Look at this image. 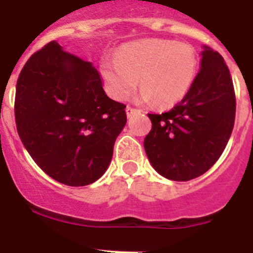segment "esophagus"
<instances>
[{
  "instance_id": "esophagus-1",
  "label": "esophagus",
  "mask_w": 253,
  "mask_h": 253,
  "mask_svg": "<svg viewBox=\"0 0 253 253\" xmlns=\"http://www.w3.org/2000/svg\"><path fill=\"white\" fill-rule=\"evenodd\" d=\"M136 113H139V110H137V109H133V108H131V107L126 108V114H127V117H128V118H130L131 116H133V114H136Z\"/></svg>"
}]
</instances>
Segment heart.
Wrapping results in <instances>:
<instances>
[{
	"mask_svg": "<svg viewBox=\"0 0 253 253\" xmlns=\"http://www.w3.org/2000/svg\"><path fill=\"white\" fill-rule=\"evenodd\" d=\"M198 71V56L190 44L169 40H143L123 44L114 60H104V87L116 100H126L139 84V100L172 107L186 96Z\"/></svg>",
	"mask_w": 253,
	"mask_h": 253,
	"instance_id": "1",
	"label": "heart"
}]
</instances>
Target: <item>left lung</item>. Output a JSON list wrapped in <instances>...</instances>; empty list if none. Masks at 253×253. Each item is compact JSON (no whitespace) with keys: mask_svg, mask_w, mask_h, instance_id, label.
Wrapping results in <instances>:
<instances>
[{"mask_svg":"<svg viewBox=\"0 0 253 253\" xmlns=\"http://www.w3.org/2000/svg\"><path fill=\"white\" fill-rule=\"evenodd\" d=\"M199 68L192 88L173 109L148 114L152 130L144 139L146 156L159 175L173 181L209 171L234 127V87L224 59L203 46Z\"/></svg>","mask_w":253,"mask_h":253,"instance_id":"left-lung-1","label":"left lung"}]
</instances>
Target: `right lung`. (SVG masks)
<instances>
[{"label":"right lung","mask_w":253,"mask_h":253,"mask_svg":"<svg viewBox=\"0 0 253 253\" xmlns=\"http://www.w3.org/2000/svg\"><path fill=\"white\" fill-rule=\"evenodd\" d=\"M125 108L107 96L92 63L56 41L32 55L19 74V136L38 166L65 185H88L104 175L126 125Z\"/></svg>","instance_id":"right-lung-1"}]
</instances>
